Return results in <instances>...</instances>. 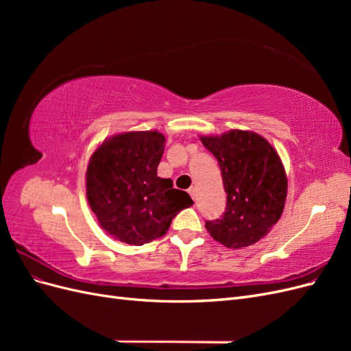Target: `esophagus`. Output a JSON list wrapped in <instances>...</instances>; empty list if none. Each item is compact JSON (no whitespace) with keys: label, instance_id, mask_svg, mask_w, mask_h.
<instances>
[{"label":"esophagus","instance_id":"1","mask_svg":"<svg viewBox=\"0 0 351 351\" xmlns=\"http://www.w3.org/2000/svg\"><path fill=\"white\" fill-rule=\"evenodd\" d=\"M189 195L192 196V199L195 200V199H196V189H195V187H190V189H189Z\"/></svg>","mask_w":351,"mask_h":351}]
</instances>
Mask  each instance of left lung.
I'll return each instance as SVG.
<instances>
[{
  "mask_svg": "<svg viewBox=\"0 0 351 351\" xmlns=\"http://www.w3.org/2000/svg\"><path fill=\"white\" fill-rule=\"evenodd\" d=\"M217 158L227 193L224 215L206 221L212 239L230 249L252 246L277 224L285 205L287 176L280 155L258 133L230 130L200 136Z\"/></svg>",
  "mask_w": 351,
  "mask_h": 351,
  "instance_id": "1",
  "label": "left lung"
}]
</instances>
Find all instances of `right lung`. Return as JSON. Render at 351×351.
Here are the masks:
<instances>
[{"mask_svg":"<svg viewBox=\"0 0 351 351\" xmlns=\"http://www.w3.org/2000/svg\"><path fill=\"white\" fill-rule=\"evenodd\" d=\"M165 146L159 132H127L104 141L90 156L86 196L110 236L142 246L164 236L173 218L193 205L169 178L156 176Z\"/></svg>","mask_w":351,"mask_h":351,"instance_id":"1","label":"right lung"}]
</instances>
